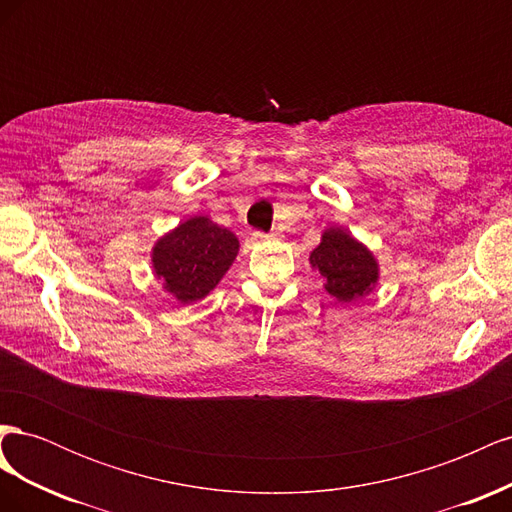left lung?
<instances>
[{
    "instance_id": "left-lung-1",
    "label": "left lung",
    "mask_w": 512,
    "mask_h": 512,
    "mask_svg": "<svg viewBox=\"0 0 512 512\" xmlns=\"http://www.w3.org/2000/svg\"><path fill=\"white\" fill-rule=\"evenodd\" d=\"M309 265L324 277V290L342 303L363 299L380 280V265L365 243L350 230L331 226L322 232L320 245L309 254Z\"/></svg>"
}]
</instances>
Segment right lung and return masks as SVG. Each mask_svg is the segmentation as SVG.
<instances>
[{
  "label": "right lung",
  "mask_w": 512,
  "mask_h": 512,
  "mask_svg": "<svg viewBox=\"0 0 512 512\" xmlns=\"http://www.w3.org/2000/svg\"><path fill=\"white\" fill-rule=\"evenodd\" d=\"M237 254L235 232L218 226L207 215H194L156 241L151 267L162 288L185 305L205 299L220 284Z\"/></svg>",
  "instance_id": "add662e5"
}]
</instances>
